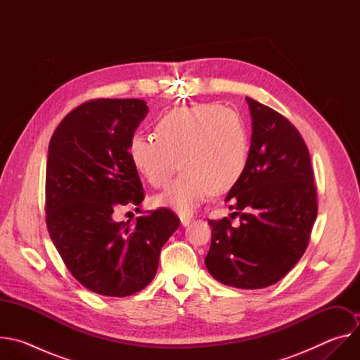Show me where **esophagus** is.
<instances>
[{
    "mask_svg": "<svg viewBox=\"0 0 360 360\" xmlns=\"http://www.w3.org/2000/svg\"><path fill=\"white\" fill-rule=\"evenodd\" d=\"M179 219H181L182 226H188L192 221V215H179Z\"/></svg>",
    "mask_w": 360,
    "mask_h": 360,
    "instance_id": "1",
    "label": "esophagus"
}]
</instances>
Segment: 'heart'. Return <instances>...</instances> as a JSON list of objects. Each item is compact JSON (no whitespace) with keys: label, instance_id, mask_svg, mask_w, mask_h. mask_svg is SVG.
Segmentation results:
<instances>
[{"label":"heart","instance_id":"heart-1","mask_svg":"<svg viewBox=\"0 0 360 360\" xmlns=\"http://www.w3.org/2000/svg\"><path fill=\"white\" fill-rule=\"evenodd\" d=\"M157 138L136 134L129 158L155 188L168 185L179 165L182 174L153 203L191 214L210 193H224L240 178L248 161V132L242 117L231 108L207 102L164 114Z\"/></svg>","mask_w":360,"mask_h":360}]
</instances>
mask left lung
<instances>
[{"mask_svg": "<svg viewBox=\"0 0 360 360\" xmlns=\"http://www.w3.org/2000/svg\"><path fill=\"white\" fill-rule=\"evenodd\" d=\"M252 118L246 167L225 202L239 217L210 221L205 258L221 283L262 289L281 281L302 258L318 215L311 155L297 129L279 112L245 98Z\"/></svg>", "mask_w": 360, "mask_h": 360, "instance_id": "left-lung-1", "label": "left lung"}]
</instances>
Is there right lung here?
<instances>
[{
  "instance_id": "1",
  "label": "right lung",
  "mask_w": 360,
  "mask_h": 360,
  "mask_svg": "<svg viewBox=\"0 0 360 360\" xmlns=\"http://www.w3.org/2000/svg\"><path fill=\"white\" fill-rule=\"evenodd\" d=\"M148 114L142 99H95L71 111L51 136L46 226L71 275L91 292L124 297L155 278L178 217L161 208L117 222L122 205H141L143 189L129 142Z\"/></svg>"
}]
</instances>
